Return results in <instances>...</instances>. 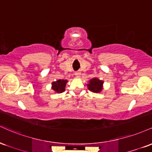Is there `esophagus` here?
<instances>
[{"label":"esophagus","instance_id":"34e87169","mask_svg":"<svg viewBox=\"0 0 152 152\" xmlns=\"http://www.w3.org/2000/svg\"><path fill=\"white\" fill-rule=\"evenodd\" d=\"M80 72H75L76 77H80Z\"/></svg>","mask_w":152,"mask_h":152}]
</instances>
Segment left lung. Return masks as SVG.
<instances>
[{"label":"left lung","instance_id":"left-lung-1","mask_svg":"<svg viewBox=\"0 0 152 152\" xmlns=\"http://www.w3.org/2000/svg\"><path fill=\"white\" fill-rule=\"evenodd\" d=\"M103 81L100 80L98 78H93L89 81V83L88 84V90L93 93H100L103 90Z\"/></svg>","mask_w":152,"mask_h":152}]
</instances>
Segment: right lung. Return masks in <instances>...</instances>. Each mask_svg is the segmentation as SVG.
I'll return each instance as SVG.
<instances>
[{
    "label": "right lung",
    "mask_w": 152,
    "mask_h": 152,
    "mask_svg": "<svg viewBox=\"0 0 152 152\" xmlns=\"http://www.w3.org/2000/svg\"><path fill=\"white\" fill-rule=\"evenodd\" d=\"M67 80H58L52 83V88L55 93H62L65 90V86L67 83Z\"/></svg>",
    "instance_id": "1"
}]
</instances>
